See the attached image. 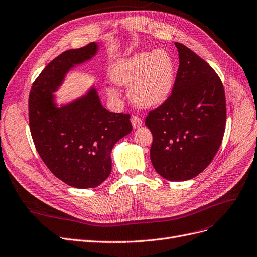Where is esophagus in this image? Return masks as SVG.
Listing matches in <instances>:
<instances>
[{
	"label": "esophagus",
	"instance_id": "obj_1",
	"mask_svg": "<svg viewBox=\"0 0 257 257\" xmlns=\"http://www.w3.org/2000/svg\"><path fill=\"white\" fill-rule=\"evenodd\" d=\"M131 123H132V126H134V128H139L142 126L143 121H142V119L139 116L134 115L131 117Z\"/></svg>",
	"mask_w": 257,
	"mask_h": 257
}]
</instances>
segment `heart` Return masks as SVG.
<instances>
[{"label":"heart","instance_id":"obj_1","mask_svg":"<svg viewBox=\"0 0 257 257\" xmlns=\"http://www.w3.org/2000/svg\"><path fill=\"white\" fill-rule=\"evenodd\" d=\"M112 80L129 85L130 99L140 107L151 108L166 100L175 78L173 57L163 50L142 52L114 63Z\"/></svg>","mask_w":257,"mask_h":257}]
</instances>
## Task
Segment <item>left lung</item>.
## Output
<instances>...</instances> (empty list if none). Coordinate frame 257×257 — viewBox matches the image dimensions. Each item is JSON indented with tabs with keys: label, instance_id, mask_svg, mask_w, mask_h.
Here are the masks:
<instances>
[{
	"label": "left lung",
	"instance_id": "left-lung-1",
	"mask_svg": "<svg viewBox=\"0 0 257 257\" xmlns=\"http://www.w3.org/2000/svg\"><path fill=\"white\" fill-rule=\"evenodd\" d=\"M179 68L172 93L148 112L145 125L153 134L150 159L169 181H185L210 165L223 139L225 94L212 66L176 42Z\"/></svg>",
	"mask_w": 257,
	"mask_h": 257
}]
</instances>
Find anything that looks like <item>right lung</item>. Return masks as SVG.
I'll use <instances>...</instances> for the list:
<instances>
[{"mask_svg": "<svg viewBox=\"0 0 257 257\" xmlns=\"http://www.w3.org/2000/svg\"><path fill=\"white\" fill-rule=\"evenodd\" d=\"M96 43L57 56L34 81L28 97V120L35 147L53 175L76 188L96 187L111 173L110 153L130 134V114L104 109L92 89L84 97L57 108L53 92L74 64L90 59Z\"/></svg>", "mask_w": 257, "mask_h": 257, "instance_id": "obj_1", "label": "right lung"}]
</instances>
